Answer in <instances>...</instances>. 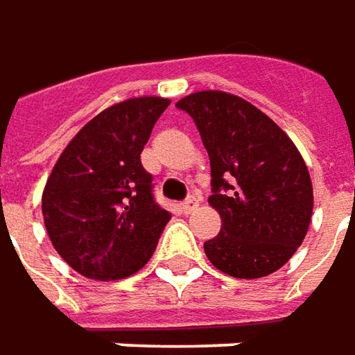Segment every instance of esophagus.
Segmentation results:
<instances>
[{"mask_svg": "<svg viewBox=\"0 0 355 355\" xmlns=\"http://www.w3.org/2000/svg\"><path fill=\"white\" fill-rule=\"evenodd\" d=\"M196 208H198V198H196V196H189L187 200L180 204V210H182L184 214H190V212H194Z\"/></svg>", "mask_w": 355, "mask_h": 355, "instance_id": "1", "label": "esophagus"}]
</instances>
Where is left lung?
I'll return each instance as SVG.
<instances>
[{
  "mask_svg": "<svg viewBox=\"0 0 355 355\" xmlns=\"http://www.w3.org/2000/svg\"><path fill=\"white\" fill-rule=\"evenodd\" d=\"M210 157V206L222 230L204 253L222 273L259 279L293 257L311 224L312 182L287 133L243 98L218 90L178 100Z\"/></svg>",
  "mask_w": 355,
  "mask_h": 355,
  "instance_id": "obj_1",
  "label": "left lung"
}]
</instances>
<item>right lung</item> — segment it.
I'll list each match as a JSON object with an SVG mask.
<instances>
[{
  "label": "right lung",
  "mask_w": 355,
  "mask_h": 355,
  "mask_svg": "<svg viewBox=\"0 0 355 355\" xmlns=\"http://www.w3.org/2000/svg\"><path fill=\"white\" fill-rule=\"evenodd\" d=\"M168 104L143 96L110 105L58 157L43 190L44 227L80 275L125 279L151 259L171 214L155 202L141 151Z\"/></svg>",
  "instance_id": "right-lung-1"
}]
</instances>
